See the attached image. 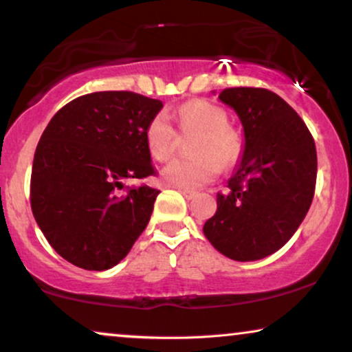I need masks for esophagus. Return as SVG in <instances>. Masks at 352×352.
<instances>
[{
	"mask_svg": "<svg viewBox=\"0 0 352 352\" xmlns=\"http://www.w3.org/2000/svg\"><path fill=\"white\" fill-rule=\"evenodd\" d=\"M181 194L184 195L187 200H194L195 197H197V192H194V190H187V189H182Z\"/></svg>",
	"mask_w": 352,
	"mask_h": 352,
	"instance_id": "esophagus-1",
	"label": "esophagus"
}]
</instances>
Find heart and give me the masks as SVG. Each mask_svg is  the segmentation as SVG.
I'll return each instance as SVG.
<instances>
[{"label":"heart","instance_id":"b5f03b06","mask_svg":"<svg viewBox=\"0 0 352 352\" xmlns=\"http://www.w3.org/2000/svg\"><path fill=\"white\" fill-rule=\"evenodd\" d=\"M228 123L224 110L206 100L195 99L182 105L177 112V124L184 134H197L190 147L194 158L168 163L162 170V181L176 189L192 190L213 181L219 165H234L242 144ZM144 136L153 160L165 162L171 155L176 131L165 113H158L148 122Z\"/></svg>","mask_w":352,"mask_h":352}]
</instances>
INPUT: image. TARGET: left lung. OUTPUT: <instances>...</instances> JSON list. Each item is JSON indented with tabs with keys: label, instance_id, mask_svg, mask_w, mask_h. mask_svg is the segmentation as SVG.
<instances>
[{
	"label": "left lung",
	"instance_id": "left-lung-1",
	"mask_svg": "<svg viewBox=\"0 0 352 352\" xmlns=\"http://www.w3.org/2000/svg\"><path fill=\"white\" fill-rule=\"evenodd\" d=\"M219 100L237 113L243 148L204 234L224 256L256 261L280 250L305 219L314 197L316 144L300 115L272 91L229 88Z\"/></svg>",
	"mask_w": 352,
	"mask_h": 352
}]
</instances>
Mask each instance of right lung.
Listing matches in <instances>:
<instances>
[{"mask_svg":"<svg viewBox=\"0 0 352 352\" xmlns=\"http://www.w3.org/2000/svg\"><path fill=\"white\" fill-rule=\"evenodd\" d=\"M163 104L129 91L76 98L51 118L36 146L30 200L52 248L86 271H107L129 253L160 190L120 194L153 175L146 128Z\"/></svg>","mask_w":352,"mask_h":352,"instance_id":"1","label":"right lung"}]
</instances>
